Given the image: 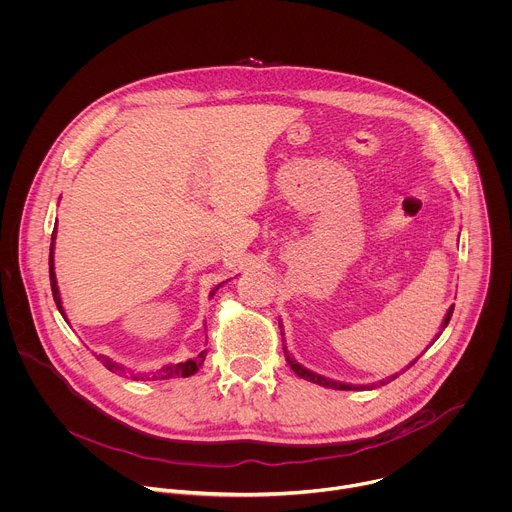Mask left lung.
<instances>
[{
  "instance_id": "left-lung-1",
  "label": "left lung",
  "mask_w": 512,
  "mask_h": 512,
  "mask_svg": "<svg viewBox=\"0 0 512 512\" xmlns=\"http://www.w3.org/2000/svg\"><path fill=\"white\" fill-rule=\"evenodd\" d=\"M453 311H455V305H451V309L447 311V317H445V321H443V325H441V333L445 331V327L449 325V321H451V317H453ZM439 333V335H441ZM439 335H437V339H439ZM283 351H285V359H287V363L291 365V369L295 371V375L297 377H301V379H307V381H311V383H317V385H323V387H333V389H339V391H353V389H373L375 387V383L373 385H359V387H355V385H343V383H335V381H331V379H325V377H321V375H315V373H311V371H307L305 367H301L291 355H289V351H287V347L283 345ZM411 365H415V363H411ZM409 365V367H411ZM407 367V369H409ZM405 369V371H407ZM393 379H397V375H393V377H387L385 381H381V385H385V383H391Z\"/></svg>"
}]
</instances>
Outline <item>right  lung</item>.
Returning a JSON list of instances; mask_svg holds the SVG:
<instances>
[{"instance_id":"add662e5","label":"right lung","mask_w":512,"mask_h":512,"mask_svg":"<svg viewBox=\"0 0 512 512\" xmlns=\"http://www.w3.org/2000/svg\"><path fill=\"white\" fill-rule=\"evenodd\" d=\"M57 229V227H55ZM55 229H53V233H51V245H49V283H51V293H53V301H55V305H57V309H59V313L61 315H65L63 313V307H61V297H59V289H57V279H55V271H53V243H55ZM221 285H217L213 291H211V297L215 295V291L219 289ZM205 331H207V327H205ZM205 357H207V349L205 351H201L195 359H189V361H185V363H177V365H167V367H163V369H159V371H155V373H151V375H133V379L135 381H159V379H173V377H191V375H195L197 371H199V367L203 365V361H205ZM97 361H101V365L107 369V371H111V373H125V369L123 367H119L117 363H113L111 359H107V357H103V355H99L97 357Z\"/></svg>"}]
</instances>
